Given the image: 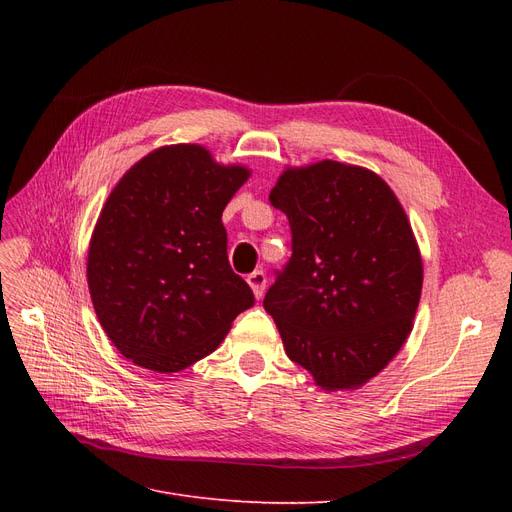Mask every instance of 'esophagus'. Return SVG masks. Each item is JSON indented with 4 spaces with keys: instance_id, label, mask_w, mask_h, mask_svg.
Listing matches in <instances>:
<instances>
[{
    "instance_id": "obj_1",
    "label": "esophagus",
    "mask_w": 512,
    "mask_h": 512,
    "mask_svg": "<svg viewBox=\"0 0 512 512\" xmlns=\"http://www.w3.org/2000/svg\"><path fill=\"white\" fill-rule=\"evenodd\" d=\"M247 284H250L254 297L262 299V294H265V288H267V275H265V271H254V273L247 275Z\"/></svg>"
}]
</instances>
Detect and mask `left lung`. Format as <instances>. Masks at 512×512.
Masks as SVG:
<instances>
[{
	"instance_id": "obj_1",
	"label": "left lung",
	"mask_w": 512,
	"mask_h": 512,
	"mask_svg": "<svg viewBox=\"0 0 512 512\" xmlns=\"http://www.w3.org/2000/svg\"><path fill=\"white\" fill-rule=\"evenodd\" d=\"M269 200L288 215L292 258L262 305L320 389H359L406 344L421 301L408 215L374 170L335 160L286 166Z\"/></svg>"
}]
</instances>
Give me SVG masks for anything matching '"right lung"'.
<instances>
[{
    "label": "right lung",
    "mask_w": 512,
    "mask_h": 512,
    "mask_svg": "<svg viewBox=\"0 0 512 512\" xmlns=\"http://www.w3.org/2000/svg\"><path fill=\"white\" fill-rule=\"evenodd\" d=\"M252 170L203 145L153 149L108 194L87 254L106 337L134 365L175 374L211 354L254 294L230 269L222 211Z\"/></svg>",
    "instance_id": "1"
}]
</instances>
